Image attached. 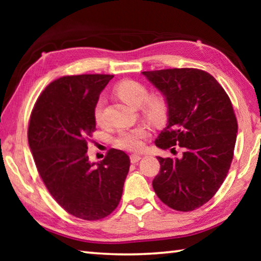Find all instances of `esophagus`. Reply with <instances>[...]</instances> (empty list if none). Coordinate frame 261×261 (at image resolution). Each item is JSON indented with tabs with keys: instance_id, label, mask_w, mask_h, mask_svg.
<instances>
[{
	"instance_id": "1",
	"label": "esophagus",
	"mask_w": 261,
	"mask_h": 261,
	"mask_svg": "<svg viewBox=\"0 0 261 261\" xmlns=\"http://www.w3.org/2000/svg\"><path fill=\"white\" fill-rule=\"evenodd\" d=\"M140 160H141V156L138 155V154H132V155H130L131 163H137V162H139Z\"/></svg>"
}]
</instances>
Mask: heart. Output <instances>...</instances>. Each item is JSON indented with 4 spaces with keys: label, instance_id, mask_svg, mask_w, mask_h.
Masks as SVG:
<instances>
[{
    "label": "heart",
    "instance_id": "b5f03b06",
    "mask_svg": "<svg viewBox=\"0 0 261 261\" xmlns=\"http://www.w3.org/2000/svg\"><path fill=\"white\" fill-rule=\"evenodd\" d=\"M116 93L120 98L132 107L143 106V112L149 121L161 123L167 116V102L160 94L148 96L147 88L136 81H124L116 86ZM94 118L98 124L105 122L103 100L100 99L94 107ZM147 136L145 126H137L135 129L122 130L116 138V145L127 151H138L143 146V140Z\"/></svg>",
    "mask_w": 261,
    "mask_h": 261
}]
</instances>
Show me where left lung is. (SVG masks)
<instances>
[{"mask_svg": "<svg viewBox=\"0 0 261 261\" xmlns=\"http://www.w3.org/2000/svg\"><path fill=\"white\" fill-rule=\"evenodd\" d=\"M141 73L167 102L168 123L155 145L183 148L179 158L156 156L161 168L153 189L170 208L193 211L214 196L230 168L238 130L231 101L218 81L199 69Z\"/></svg>", "mask_w": 261, "mask_h": 261, "instance_id": "left-lung-1", "label": "left lung"}]
</instances>
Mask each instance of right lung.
<instances>
[{"label": "right lung", "mask_w": 261, "mask_h": 261, "mask_svg": "<svg viewBox=\"0 0 261 261\" xmlns=\"http://www.w3.org/2000/svg\"><path fill=\"white\" fill-rule=\"evenodd\" d=\"M113 74L56 79L34 105L28 131L35 166L62 208L83 220L108 216L121 200L130 159L112 148L90 162L87 145L95 130L94 107Z\"/></svg>", "instance_id": "obj_1"}]
</instances>
